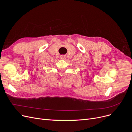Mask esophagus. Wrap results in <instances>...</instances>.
I'll use <instances>...</instances> for the list:
<instances>
[{"label": "esophagus", "instance_id": "1", "mask_svg": "<svg viewBox=\"0 0 132 132\" xmlns=\"http://www.w3.org/2000/svg\"><path fill=\"white\" fill-rule=\"evenodd\" d=\"M66 56L65 55H62L61 56V59H63V60H65L66 59Z\"/></svg>", "mask_w": 132, "mask_h": 132}]
</instances>
